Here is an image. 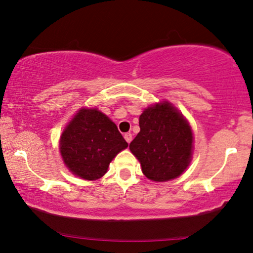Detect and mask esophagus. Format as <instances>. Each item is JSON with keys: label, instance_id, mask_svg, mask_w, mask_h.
<instances>
[{"label": "esophagus", "instance_id": "obj_1", "mask_svg": "<svg viewBox=\"0 0 253 253\" xmlns=\"http://www.w3.org/2000/svg\"><path fill=\"white\" fill-rule=\"evenodd\" d=\"M124 139L126 140L127 144H130L131 140H132V134H131V133H126V134H124Z\"/></svg>", "mask_w": 253, "mask_h": 253}]
</instances>
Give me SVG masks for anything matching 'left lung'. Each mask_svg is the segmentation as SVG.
Returning a JSON list of instances; mask_svg holds the SVG:
<instances>
[{"label":"left lung","mask_w":253,"mask_h":253,"mask_svg":"<svg viewBox=\"0 0 253 253\" xmlns=\"http://www.w3.org/2000/svg\"><path fill=\"white\" fill-rule=\"evenodd\" d=\"M140 131L130 143L143 174L155 182L178 177L192 158L191 126L167 101L146 108L139 117Z\"/></svg>","instance_id":"left-lung-1"}]
</instances>
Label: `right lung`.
Returning <instances> with one entry per match:
<instances>
[{"label": "right lung", "instance_id": "1", "mask_svg": "<svg viewBox=\"0 0 253 253\" xmlns=\"http://www.w3.org/2000/svg\"><path fill=\"white\" fill-rule=\"evenodd\" d=\"M127 147L116 124L98 109L82 108L60 139V152L72 174L95 181L107 172L114 158Z\"/></svg>", "mask_w": 253, "mask_h": 253}]
</instances>
